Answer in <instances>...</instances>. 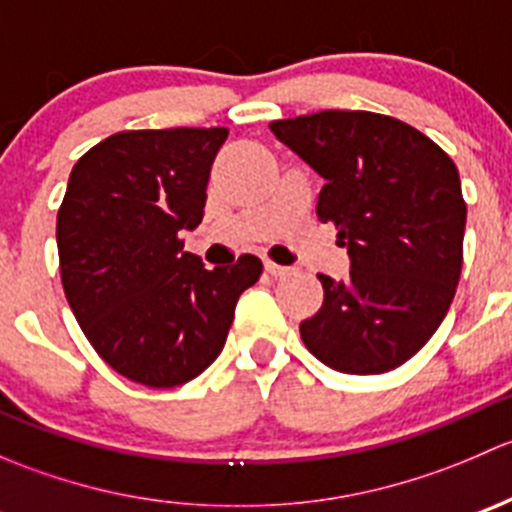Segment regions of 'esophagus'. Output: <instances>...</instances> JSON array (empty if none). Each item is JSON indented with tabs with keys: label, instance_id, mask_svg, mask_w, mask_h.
Listing matches in <instances>:
<instances>
[{
	"label": "esophagus",
	"instance_id": "obj_1",
	"mask_svg": "<svg viewBox=\"0 0 512 512\" xmlns=\"http://www.w3.org/2000/svg\"><path fill=\"white\" fill-rule=\"evenodd\" d=\"M265 270L270 272L272 277H285V275H292V267L277 265V262H272V260H265Z\"/></svg>",
	"mask_w": 512,
	"mask_h": 512
}]
</instances>
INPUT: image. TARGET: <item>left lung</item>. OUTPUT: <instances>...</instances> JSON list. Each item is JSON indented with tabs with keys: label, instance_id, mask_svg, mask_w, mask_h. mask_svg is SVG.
<instances>
[{
	"label": "left lung",
	"instance_id": "left-lung-1",
	"mask_svg": "<svg viewBox=\"0 0 512 512\" xmlns=\"http://www.w3.org/2000/svg\"><path fill=\"white\" fill-rule=\"evenodd\" d=\"M272 133L327 183L317 215L352 257L344 282L317 275L324 302L299 324L304 347L344 374H384L438 329L463 267L466 200L441 146L394 116L319 111Z\"/></svg>",
	"mask_w": 512,
	"mask_h": 512
}]
</instances>
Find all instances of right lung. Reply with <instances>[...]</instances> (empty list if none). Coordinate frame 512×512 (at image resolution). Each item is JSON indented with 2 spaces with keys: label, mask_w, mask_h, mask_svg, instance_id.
Masks as SVG:
<instances>
[{
  "label": "right lung",
  "mask_w": 512,
  "mask_h": 512,
  "mask_svg": "<svg viewBox=\"0 0 512 512\" xmlns=\"http://www.w3.org/2000/svg\"><path fill=\"white\" fill-rule=\"evenodd\" d=\"M227 128L121 131L74 165L56 215L64 294L96 354L136 384L170 389L223 352L255 255L208 267L180 232L203 220Z\"/></svg>",
  "instance_id": "right-lung-1"
}]
</instances>
